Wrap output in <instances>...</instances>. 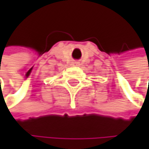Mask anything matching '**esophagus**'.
Masks as SVG:
<instances>
[{"label": "esophagus", "instance_id": "obj_1", "mask_svg": "<svg viewBox=\"0 0 149 149\" xmlns=\"http://www.w3.org/2000/svg\"><path fill=\"white\" fill-rule=\"evenodd\" d=\"M74 65H79V61H74Z\"/></svg>", "mask_w": 149, "mask_h": 149}]
</instances>
